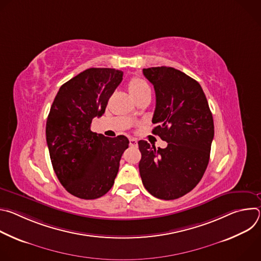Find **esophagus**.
I'll list each match as a JSON object with an SVG mask.
<instances>
[{
  "instance_id": "1",
  "label": "esophagus",
  "mask_w": 261,
  "mask_h": 261,
  "mask_svg": "<svg viewBox=\"0 0 261 261\" xmlns=\"http://www.w3.org/2000/svg\"><path fill=\"white\" fill-rule=\"evenodd\" d=\"M129 141H130V146H137V139L136 138L131 137L129 139Z\"/></svg>"
}]
</instances>
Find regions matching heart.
<instances>
[{
  "mask_svg": "<svg viewBox=\"0 0 261 261\" xmlns=\"http://www.w3.org/2000/svg\"><path fill=\"white\" fill-rule=\"evenodd\" d=\"M128 90L134 98H137L144 92L150 91V87H148V85L143 80L139 77H133L128 83Z\"/></svg>",
  "mask_w": 261,
  "mask_h": 261,
  "instance_id": "heart-1",
  "label": "heart"
}]
</instances>
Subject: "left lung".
Returning a JSON list of instances; mask_svg holds the SVG:
<instances>
[{
  "label": "left lung",
  "instance_id": "left-lung-1",
  "mask_svg": "<svg viewBox=\"0 0 261 261\" xmlns=\"http://www.w3.org/2000/svg\"><path fill=\"white\" fill-rule=\"evenodd\" d=\"M153 84L156 108L153 133L167 142L156 148L139 140V173L153 196L171 200L189 193L200 181L210 160L214 121L200 85L171 67L143 69Z\"/></svg>",
  "mask_w": 261,
  "mask_h": 261
}]
</instances>
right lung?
<instances>
[{
    "instance_id": "obj_1",
    "label": "right lung",
    "mask_w": 261,
    "mask_h": 261,
    "mask_svg": "<svg viewBox=\"0 0 261 261\" xmlns=\"http://www.w3.org/2000/svg\"><path fill=\"white\" fill-rule=\"evenodd\" d=\"M122 80L121 70L87 69L60 88L50 107L45 132L51 164L63 187L79 198L96 199L111 189L128 147L124 135L91 131Z\"/></svg>"
}]
</instances>
